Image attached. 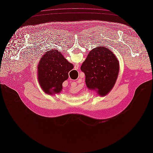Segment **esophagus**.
Masks as SVG:
<instances>
[{"instance_id": "34e87169", "label": "esophagus", "mask_w": 153, "mask_h": 153, "mask_svg": "<svg viewBox=\"0 0 153 153\" xmlns=\"http://www.w3.org/2000/svg\"><path fill=\"white\" fill-rule=\"evenodd\" d=\"M75 67H78V65H76V66Z\"/></svg>"}]
</instances>
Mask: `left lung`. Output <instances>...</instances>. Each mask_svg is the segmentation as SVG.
Returning <instances> with one entry per match:
<instances>
[{"instance_id":"obj_1","label":"left lung","mask_w":153,"mask_h":153,"mask_svg":"<svg viewBox=\"0 0 153 153\" xmlns=\"http://www.w3.org/2000/svg\"><path fill=\"white\" fill-rule=\"evenodd\" d=\"M85 74V82L90 90H96L105 96L112 89L119 72L117 57L109 48L99 47L92 49L80 67Z\"/></svg>"}]
</instances>
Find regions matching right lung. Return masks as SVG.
<instances>
[{
    "label": "right lung",
    "mask_w": 153,
    "mask_h": 153,
    "mask_svg": "<svg viewBox=\"0 0 153 153\" xmlns=\"http://www.w3.org/2000/svg\"><path fill=\"white\" fill-rule=\"evenodd\" d=\"M74 68L57 50H50L41 58L37 66L38 80L42 89L47 94L59 93L62 84L68 78Z\"/></svg>",
    "instance_id": "add662e5"
}]
</instances>
